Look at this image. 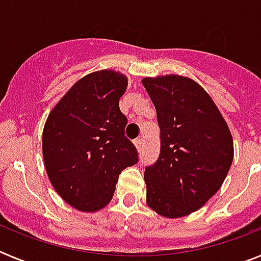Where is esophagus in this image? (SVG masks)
I'll use <instances>...</instances> for the list:
<instances>
[{"instance_id":"1","label":"esophagus","mask_w":261,"mask_h":261,"mask_svg":"<svg viewBox=\"0 0 261 261\" xmlns=\"http://www.w3.org/2000/svg\"><path fill=\"white\" fill-rule=\"evenodd\" d=\"M134 145L137 146V149H138V150H141V149H142V145H143V139L142 138L134 139Z\"/></svg>"}]
</instances>
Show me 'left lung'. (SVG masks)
<instances>
[{"mask_svg":"<svg viewBox=\"0 0 261 261\" xmlns=\"http://www.w3.org/2000/svg\"><path fill=\"white\" fill-rule=\"evenodd\" d=\"M155 107L160 155L145 168L146 202L178 218L199 210L221 188L233 161V138L214 101L181 75L142 80Z\"/></svg>","mask_w":261,"mask_h":261,"instance_id":"1","label":"left lung"}]
</instances>
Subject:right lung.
<instances>
[{"mask_svg": "<svg viewBox=\"0 0 261 261\" xmlns=\"http://www.w3.org/2000/svg\"><path fill=\"white\" fill-rule=\"evenodd\" d=\"M126 89L123 74L96 71L75 83L47 118L42 139L47 174L61 198L77 210L107 206L119 174L138 163L119 108Z\"/></svg>", "mask_w": 261, "mask_h": 261, "instance_id": "1", "label": "right lung"}]
</instances>
